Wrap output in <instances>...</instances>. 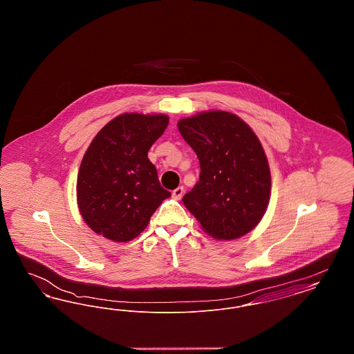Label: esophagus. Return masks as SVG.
Here are the masks:
<instances>
[{"mask_svg":"<svg viewBox=\"0 0 354 354\" xmlns=\"http://www.w3.org/2000/svg\"><path fill=\"white\" fill-rule=\"evenodd\" d=\"M183 194H185V188H183V187H178V188H175V189L172 191V198H174L175 201H180L182 196H183Z\"/></svg>","mask_w":354,"mask_h":354,"instance_id":"34e87169","label":"esophagus"}]
</instances>
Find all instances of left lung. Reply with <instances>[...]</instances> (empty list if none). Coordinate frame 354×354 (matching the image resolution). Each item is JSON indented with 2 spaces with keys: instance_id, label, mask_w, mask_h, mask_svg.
<instances>
[{
  "instance_id": "obj_1",
  "label": "left lung",
  "mask_w": 354,
  "mask_h": 354,
  "mask_svg": "<svg viewBox=\"0 0 354 354\" xmlns=\"http://www.w3.org/2000/svg\"><path fill=\"white\" fill-rule=\"evenodd\" d=\"M178 129L201 163L198 183L183 196L187 209L215 239L252 231L268 207L270 172L251 127L231 113L208 111L180 119Z\"/></svg>"
}]
</instances>
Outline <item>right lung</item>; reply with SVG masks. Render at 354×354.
Instances as JSON below:
<instances>
[{
    "label": "right lung",
    "mask_w": 354,
    "mask_h": 354,
    "mask_svg": "<svg viewBox=\"0 0 354 354\" xmlns=\"http://www.w3.org/2000/svg\"><path fill=\"white\" fill-rule=\"evenodd\" d=\"M167 124L162 114H122L93 139L78 172L77 196L94 232L119 243L133 240L171 196L147 156Z\"/></svg>",
    "instance_id": "1"
}]
</instances>
